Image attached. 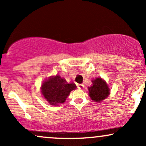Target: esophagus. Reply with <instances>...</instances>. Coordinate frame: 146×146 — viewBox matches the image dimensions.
I'll list each match as a JSON object with an SVG mask.
<instances>
[{
  "label": "esophagus",
  "instance_id": "34e87169",
  "mask_svg": "<svg viewBox=\"0 0 146 146\" xmlns=\"http://www.w3.org/2000/svg\"><path fill=\"white\" fill-rule=\"evenodd\" d=\"M77 86H78V88H80V89H82V88H84V84H77Z\"/></svg>",
  "mask_w": 146,
  "mask_h": 146
}]
</instances>
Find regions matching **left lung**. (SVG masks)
Wrapping results in <instances>:
<instances>
[{
	"mask_svg": "<svg viewBox=\"0 0 146 146\" xmlns=\"http://www.w3.org/2000/svg\"><path fill=\"white\" fill-rule=\"evenodd\" d=\"M93 84L88 87L89 95L94 102H101L109 95L110 89L106 83L101 78L92 80Z\"/></svg>",
	"mask_w": 146,
	"mask_h": 146,
	"instance_id": "left-lung-1",
	"label": "left lung"
}]
</instances>
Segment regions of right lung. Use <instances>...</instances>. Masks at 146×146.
Masks as SVG:
<instances>
[{"mask_svg":"<svg viewBox=\"0 0 146 146\" xmlns=\"http://www.w3.org/2000/svg\"><path fill=\"white\" fill-rule=\"evenodd\" d=\"M76 88L73 83H67L59 75L51 77L42 85V93L51 105L62 104L68 98L71 90Z\"/></svg>","mask_w":146,"mask_h":146,"instance_id":"obj_1","label":"right lung"}]
</instances>
